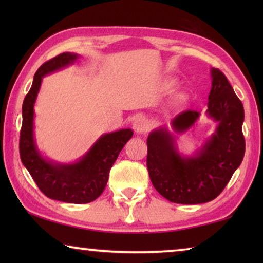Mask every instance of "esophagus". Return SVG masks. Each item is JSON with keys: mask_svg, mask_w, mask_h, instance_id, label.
Returning a JSON list of instances; mask_svg holds the SVG:
<instances>
[{"mask_svg": "<svg viewBox=\"0 0 263 263\" xmlns=\"http://www.w3.org/2000/svg\"><path fill=\"white\" fill-rule=\"evenodd\" d=\"M133 130H135L136 133H139V135H142L146 131L148 130V123L145 118L142 117H138L135 122H133Z\"/></svg>", "mask_w": 263, "mask_h": 263, "instance_id": "esophagus-1", "label": "esophagus"}]
</instances>
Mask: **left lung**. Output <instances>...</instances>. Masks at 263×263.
I'll list each match as a JSON object with an SVG mask.
<instances>
[{
  "label": "left lung",
  "instance_id": "left-lung-1",
  "mask_svg": "<svg viewBox=\"0 0 263 263\" xmlns=\"http://www.w3.org/2000/svg\"><path fill=\"white\" fill-rule=\"evenodd\" d=\"M211 90L206 116L217 127L201 148L186 157L177 148L176 137L167 127L153 130L147 138V169L158 193L179 204L210 202L219 195L245 155L243 105L229 80L211 68ZM196 110H185L172 121L175 133H183L199 118Z\"/></svg>",
  "mask_w": 263,
  "mask_h": 263
}]
</instances>
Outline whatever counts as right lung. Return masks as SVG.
<instances>
[{
    "label": "right lung",
    "instance_id": "add662e5",
    "mask_svg": "<svg viewBox=\"0 0 263 263\" xmlns=\"http://www.w3.org/2000/svg\"><path fill=\"white\" fill-rule=\"evenodd\" d=\"M77 53L65 52L46 61L34 74L32 86L22 106L20 155L35 184L44 195L55 201L84 204L100 197L109 179L110 169L119 153L131 139V128L105 133L96 140L88 152L73 163H61L44 157L34 139V103L43 78L73 65Z\"/></svg>",
    "mask_w": 263,
    "mask_h": 263
}]
</instances>
